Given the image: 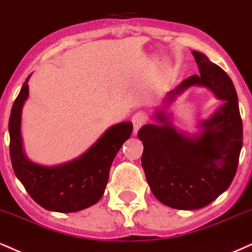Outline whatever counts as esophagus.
I'll list each match as a JSON object with an SVG mask.
<instances>
[{"mask_svg": "<svg viewBox=\"0 0 252 252\" xmlns=\"http://www.w3.org/2000/svg\"><path fill=\"white\" fill-rule=\"evenodd\" d=\"M147 119H149V117H147V114L145 113V112H137V113L133 115L132 125H133V132H134V134L139 131V129H140L141 126H144L145 124H146Z\"/></svg>", "mask_w": 252, "mask_h": 252, "instance_id": "esophagus-1", "label": "esophagus"}]
</instances>
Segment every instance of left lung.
Instances as JSON below:
<instances>
[{"mask_svg":"<svg viewBox=\"0 0 252 252\" xmlns=\"http://www.w3.org/2000/svg\"><path fill=\"white\" fill-rule=\"evenodd\" d=\"M199 75H192L171 91L166 103L193 85L211 90L223 106L209 120L204 132L191 139L178 133L167 118L158 112L161 125L149 124L139 129L144 144L141 156L145 176L159 202L178 210H196L212 203L229 188L237 171L243 145V124L232 80L208 56L192 52Z\"/></svg>","mask_w":252,"mask_h":252,"instance_id":"obj_1","label":"left lung"}]
</instances>
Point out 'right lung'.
I'll list each match as a JSON object with an SVG mask.
<instances>
[{"instance_id": "add662e5", "label": "right lung", "mask_w": 252, "mask_h": 252, "mask_svg": "<svg viewBox=\"0 0 252 252\" xmlns=\"http://www.w3.org/2000/svg\"><path fill=\"white\" fill-rule=\"evenodd\" d=\"M28 79L15 99L9 118L11 165L17 178L32 199L43 209L76 212L100 200L107 185L114 157L131 135V123L112 126L85 155L75 160L47 167L26 158L21 140V112L28 97Z\"/></svg>"}]
</instances>
